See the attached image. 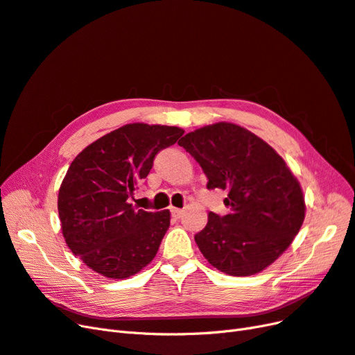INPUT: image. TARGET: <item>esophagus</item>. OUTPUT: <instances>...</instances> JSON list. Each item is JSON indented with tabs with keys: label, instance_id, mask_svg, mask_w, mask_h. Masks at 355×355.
Segmentation results:
<instances>
[{
	"label": "esophagus",
	"instance_id": "obj_1",
	"mask_svg": "<svg viewBox=\"0 0 355 355\" xmlns=\"http://www.w3.org/2000/svg\"><path fill=\"white\" fill-rule=\"evenodd\" d=\"M170 213H171V218L180 219L182 214H184V210H182V209H176V207H171V209H170Z\"/></svg>",
	"mask_w": 355,
	"mask_h": 355
}]
</instances>
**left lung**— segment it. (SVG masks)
Segmentation results:
<instances>
[{"label": "left lung", "mask_w": 355, "mask_h": 355, "mask_svg": "<svg viewBox=\"0 0 355 355\" xmlns=\"http://www.w3.org/2000/svg\"><path fill=\"white\" fill-rule=\"evenodd\" d=\"M178 144L201 166L207 189L228 192V214L210 211L194 237L204 257L235 277L265 270L293 241L305 218L302 189L284 159L231 123L201 127Z\"/></svg>", "instance_id": "1"}]
</instances>
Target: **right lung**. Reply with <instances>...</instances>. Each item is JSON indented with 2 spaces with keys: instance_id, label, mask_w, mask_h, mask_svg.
<instances>
[{
  "instance_id": "1",
  "label": "right lung",
  "mask_w": 355,
  "mask_h": 355,
  "mask_svg": "<svg viewBox=\"0 0 355 355\" xmlns=\"http://www.w3.org/2000/svg\"><path fill=\"white\" fill-rule=\"evenodd\" d=\"M182 135L179 127L127 124L83 149L71 163L58 198L62 232L71 252L93 271L127 278L155 257L170 211L136 210L128 200L155 155Z\"/></svg>"
}]
</instances>
